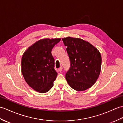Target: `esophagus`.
<instances>
[{"label": "esophagus", "mask_w": 123, "mask_h": 123, "mask_svg": "<svg viewBox=\"0 0 123 123\" xmlns=\"http://www.w3.org/2000/svg\"><path fill=\"white\" fill-rule=\"evenodd\" d=\"M62 66L58 68V70L59 71V72H62Z\"/></svg>", "instance_id": "obj_1"}]
</instances>
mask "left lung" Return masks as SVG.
Instances as JSON below:
<instances>
[{
	"mask_svg": "<svg viewBox=\"0 0 123 123\" xmlns=\"http://www.w3.org/2000/svg\"><path fill=\"white\" fill-rule=\"evenodd\" d=\"M70 59V68L65 75L74 89L84 91L91 87L99 77L102 65L100 53L89 42L78 38H62Z\"/></svg>",
	"mask_w": 123,
	"mask_h": 123,
	"instance_id": "8db88e82",
	"label": "left lung"
}]
</instances>
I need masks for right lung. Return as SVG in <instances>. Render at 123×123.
I'll return each instance as SVG.
<instances>
[{
  "label": "right lung",
  "instance_id": "1",
  "mask_svg": "<svg viewBox=\"0 0 123 123\" xmlns=\"http://www.w3.org/2000/svg\"><path fill=\"white\" fill-rule=\"evenodd\" d=\"M61 38L37 41L25 51L21 58V72L28 85L40 93L48 92L54 85L57 73L54 69L51 50Z\"/></svg>",
  "mask_w": 123,
  "mask_h": 123
}]
</instances>
